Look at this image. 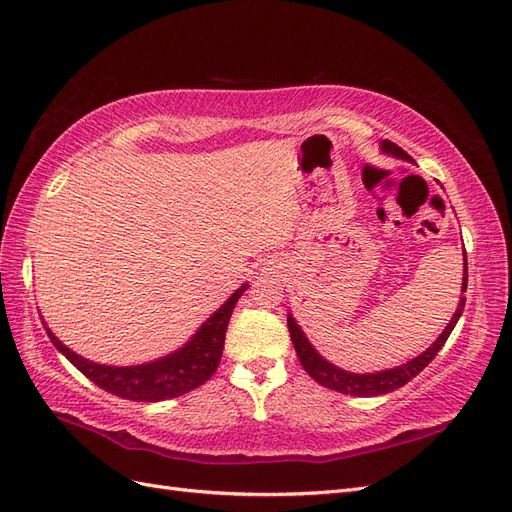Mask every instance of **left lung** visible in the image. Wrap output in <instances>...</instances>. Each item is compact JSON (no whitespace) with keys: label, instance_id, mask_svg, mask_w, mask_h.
<instances>
[{"label":"left lung","instance_id":"8db88e82","mask_svg":"<svg viewBox=\"0 0 512 512\" xmlns=\"http://www.w3.org/2000/svg\"><path fill=\"white\" fill-rule=\"evenodd\" d=\"M380 151L386 153V156L397 158V160L414 162L404 149L397 147L391 141H380ZM466 288H468V258H466V250H463L461 297H459V303H457V309H455L453 318L448 320L444 331L438 335L436 342H433L427 350H423L421 354L414 356V359L401 363L397 367H391V369L371 371V374H354V371H346L342 367L333 365L331 361L324 359V356L312 346V342H309L307 335L303 333V329L299 327V322L294 320L292 314H288L290 339H292V344H294V350H297V356H299L303 369L318 384H322L324 389H331V391L344 393V395H354V397H376V395L393 393V391L401 389V386H404V384H408L412 378H416L433 359H436V354L442 350L448 335H451L457 320L463 314V305H466V297H463V292H466Z\"/></svg>","mask_w":512,"mask_h":512}]
</instances>
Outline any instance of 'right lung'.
Instances as JSON below:
<instances>
[{
  "mask_svg": "<svg viewBox=\"0 0 512 512\" xmlns=\"http://www.w3.org/2000/svg\"><path fill=\"white\" fill-rule=\"evenodd\" d=\"M247 286L250 284L245 282L232 292L181 348L141 365L119 367L89 361L55 337L44 318L42 324L53 346L100 389L132 401H164L198 389L215 374L222 359L228 320Z\"/></svg>",
  "mask_w": 512,
  "mask_h": 512,
  "instance_id": "1",
  "label": "right lung"
}]
</instances>
